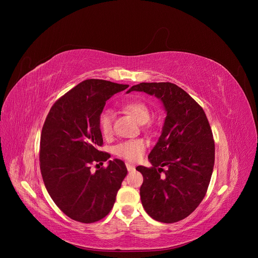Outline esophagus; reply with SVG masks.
<instances>
[{
  "mask_svg": "<svg viewBox=\"0 0 258 258\" xmlns=\"http://www.w3.org/2000/svg\"><path fill=\"white\" fill-rule=\"evenodd\" d=\"M125 165H126V168L128 171H133V170H135V168H136V166H135L134 164H131V163H126Z\"/></svg>",
  "mask_w": 258,
  "mask_h": 258,
  "instance_id": "34e87169",
  "label": "esophagus"
}]
</instances>
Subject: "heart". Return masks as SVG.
<instances>
[{
  "label": "heart",
  "instance_id": "obj_1",
  "mask_svg": "<svg viewBox=\"0 0 258 258\" xmlns=\"http://www.w3.org/2000/svg\"><path fill=\"white\" fill-rule=\"evenodd\" d=\"M123 110L132 115L140 124H145L150 120L151 113L146 104L141 101H132L124 104ZM99 128L104 137H108L113 132V114L110 111H104L99 116ZM146 141L143 139H134L123 141L114 147V153L116 156L125 159L127 161L139 160L146 148Z\"/></svg>",
  "mask_w": 258,
  "mask_h": 258
}]
</instances>
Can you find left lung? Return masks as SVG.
<instances>
[{"label": "left lung", "mask_w": 258, "mask_h": 258, "mask_svg": "<svg viewBox=\"0 0 258 258\" xmlns=\"http://www.w3.org/2000/svg\"><path fill=\"white\" fill-rule=\"evenodd\" d=\"M132 91L155 95L166 112L161 136L148 155L153 167L136 168L143 175L142 206L158 222H179L196 210L210 183L214 141L208 119L198 102L177 85L141 83L126 93Z\"/></svg>", "instance_id": "left-lung-1"}]
</instances>
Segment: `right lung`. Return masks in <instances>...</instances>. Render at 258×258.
I'll return each instance as SVG.
<instances>
[{"mask_svg": "<svg viewBox=\"0 0 258 258\" xmlns=\"http://www.w3.org/2000/svg\"><path fill=\"white\" fill-rule=\"evenodd\" d=\"M127 88L102 79L84 80L54 103L46 118L40 135V172L51 199L74 221L90 224L103 219L127 174L119 159L94 173L90 167L111 157L98 151L103 143L98 120L105 101Z\"/></svg>", "mask_w": 258, "mask_h": 258, "instance_id": "obj_1", "label": "right lung"}]
</instances>
